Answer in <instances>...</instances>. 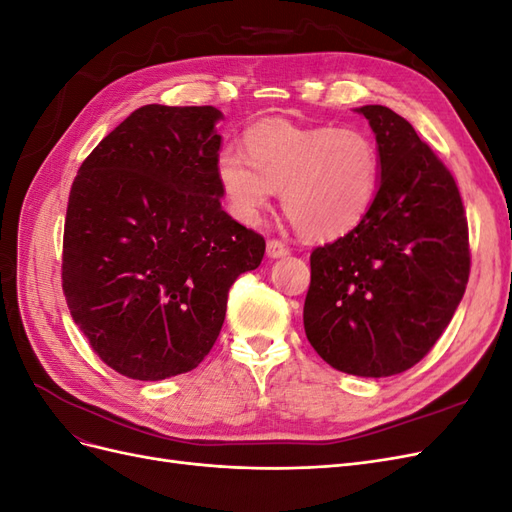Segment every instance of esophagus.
<instances>
[{
  "mask_svg": "<svg viewBox=\"0 0 512 512\" xmlns=\"http://www.w3.org/2000/svg\"><path fill=\"white\" fill-rule=\"evenodd\" d=\"M267 254L269 258H282L290 254V247L286 243H282L280 239H269L267 241Z\"/></svg>",
  "mask_w": 512,
  "mask_h": 512,
  "instance_id": "obj_1",
  "label": "esophagus"
}]
</instances>
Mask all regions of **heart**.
Masks as SVG:
<instances>
[{
  "label": "heart",
  "mask_w": 512,
  "mask_h": 512,
  "mask_svg": "<svg viewBox=\"0 0 512 512\" xmlns=\"http://www.w3.org/2000/svg\"><path fill=\"white\" fill-rule=\"evenodd\" d=\"M215 175L239 220L258 222L282 192L288 220L303 237L333 241L367 218L380 156L361 130L267 119L245 132V153L230 145L218 153Z\"/></svg>",
  "instance_id": "1"
}]
</instances>
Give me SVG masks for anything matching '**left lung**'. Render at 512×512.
Returning <instances> with one entry per match:
<instances>
[{
  "label": "left lung",
  "mask_w": 512,
  "mask_h": 512,
  "mask_svg": "<svg viewBox=\"0 0 512 512\" xmlns=\"http://www.w3.org/2000/svg\"><path fill=\"white\" fill-rule=\"evenodd\" d=\"M376 134L380 185L367 218L309 256L303 324L331 367L395 376L438 342L470 277L459 188L410 123L380 104L356 108Z\"/></svg>",
  "instance_id": "left-lung-1"
}]
</instances>
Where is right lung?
<instances>
[{"label": "right lung", "mask_w": 512, "mask_h": 512, "mask_svg": "<svg viewBox=\"0 0 512 512\" xmlns=\"http://www.w3.org/2000/svg\"><path fill=\"white\" fill-rule=\"evenodd\" d=\"M220 119L213 106L136 108L72 183L61 286L91 350L126 378L198 367L230 286L265 256L262 235L222 209Z\"/></svg>", "instance_id": "right-lung-1"}]
</instances>
